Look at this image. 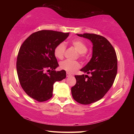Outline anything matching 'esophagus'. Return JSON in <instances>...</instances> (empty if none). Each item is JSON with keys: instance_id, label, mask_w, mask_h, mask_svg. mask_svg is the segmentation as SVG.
Wrapping results in <instances>:
<instances>
[{"instance_id": "34e87169", "label": "esophagus", "mask_w": 134, "mask_h": 134, "mask_svg": "<svg viewBox=\"0 0 134 134\" xmlns=\"http://www.w3.org/2000/svg\"><path fill=\"white\" fill-rule=\"evenodd\" d=\"M66 76H67V77H69L72 76L71 74L69 73V72H67V73H66Z\"/></svg>"}]
</instances>
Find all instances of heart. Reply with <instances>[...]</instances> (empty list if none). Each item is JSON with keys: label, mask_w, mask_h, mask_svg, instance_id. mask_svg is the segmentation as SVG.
<instances>
[{"label": "heart", "mask_w": 134, "mask_h": 134, "mask_svg": "<svg viewBox=\"0 0 134 134\" xmlns=\"http://www.w3.org/2000/svg\"><path fill=\"white\" fill-rule=\"evenodd\" d=\"M71 44L73 45L76 51L80 54V57H82L87 51V46L83 41L79 39H74L71 41ZM65 50V45L64 42L59 44L54 49V55L58 59H62ZM80 67V63L77 62H71L64 60L60 63V69L64 70L69 73L75 72Z\"/></svg>", "instance_id": "b5f03b06"}]
</instances>
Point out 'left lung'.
Wrapping results in <instances>:
<instances>
[{
	"label": "left lung",
	"mask_w": 134,
	"mask_h": 134,
	"mask_svg": "<svg viewBox=\"0 0 134 134\" xmlns=\"http://www.w3.org/2000/svg\"><path fill=\"white\" fill-rule=\"evenodd\" d=\"M76 35L92 42V55L80 70L90 76H75L76 83L71 87V94L78 103L89 105L101 99L112 87L117 74V57L112 45L102 36L87 33Z\"/></svg>",
	"instance_id": "1"
}]
</instances>
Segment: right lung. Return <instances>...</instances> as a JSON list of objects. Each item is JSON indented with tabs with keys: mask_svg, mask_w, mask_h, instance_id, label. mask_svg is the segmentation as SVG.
Returning <instances> with one entry per match:
<instances>
[{
	"mask_svg": "<svg viewBox=\"0 0 134 134\" xmlns=\"http://www.w3.org/2000/svg\"><path fill=\"white\" fill-rule=\"evenodd\" d=\"M69 34L40 31L31 34L21 45L16 62L18 79L26 93L35 100L44 102L50 99L54 83L66 77L64 70H55L59 65L54 52Z\"/></svg>",
	"mask_w": 134,
	"mask_h": 134,
	"instance_id": "right-lung-1",
	"label": "right lung"
}]
</instances>
